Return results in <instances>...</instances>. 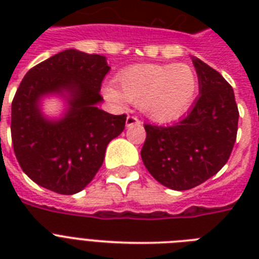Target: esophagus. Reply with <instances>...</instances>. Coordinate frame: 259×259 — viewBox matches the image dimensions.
I'll use <instances>...</instances> for the list:
<instances>
[{
  "label": "esophagus",
  "mask_w": 259,
  "mask_h": 259,
  "mask_svg": "<svg viewBox=\"0 0 259 259\" xmlns=\"http://www.w3.org/2000/svg\"><path fill=\"white\" fill-rule=\"evenodd\" d=\"M134 125H141V121L137 117H134V115H127V118H126V127H132Z\"/></svg>",
  "instance_id": "obj_1"
}]
</instances>
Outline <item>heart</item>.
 <instances>
[{"label": "heart", "instance_id": "b5f03b06", "mask_svg": "<svg viewBox=\"0 0 259 259\" xmlns=\"http://www.w3.org/2000/svg\"><path fill=\"white\" fill-rule=\"evenodd\" d=\"M117 86L106 84L103 95L114 103H138L156 122L172 121L192 105L197 76L187 64H136L119 72Z\"/></svg>", "mask_w": 259, "mask_h": 259}]
</instances>
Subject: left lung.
<instances>
[{
    "label": "left lung",
    "instance_id": "1",
    "mask_svg": "<svg viewBox=\"0 0 259 259\" xmlns=\"http://www.w3.org/2000/svg\"><path fill=\"white\" fill-rule=\"evenodd\" d=\"M199 97L187 117L172 126L145 125L144 165L156 180L185 191L217 175L237 140L238 106L233 87L218 71L192 58Z\"/></svg>",
    "mask_w": 259,
    "mask_h": 259
}]
</instances>
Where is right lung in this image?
Masks as SVG:
<instances>
[{
	"label": "right lung",
	"instance_id": "right-lung-1",
	"mask_svg": "<svg viewBox=\"0 0 259 259\" xmlns=\"http://www.w3.org/2000/svg\"><path fill=\"white\" fill-rule=\"evenodd\" d=\"M110 71L105 56L66 50L30 68L12 103V141L30 180L62 195L90 184L103 164L109 142L125 129L126 115L101 110L102 80ZM62 99L59 117L42 111L46 97Z\"/></svg>",
	"mask_w": 259,
	"mask_h": 259
}]
</instances>
